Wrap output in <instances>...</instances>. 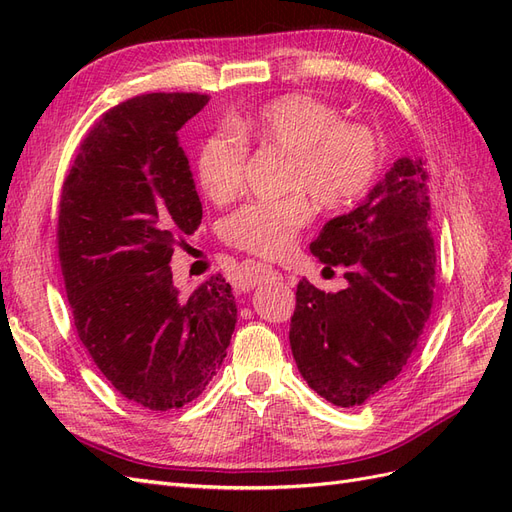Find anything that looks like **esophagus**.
Returning a JSON list of instances; mask_svg holds the SVG:
<instances>
[{"instance_id":"obj_1","label":"esophagus","mask_w":512,"mask_h":512,"mask_svg":"<svg viewBox=\"0 0 512 512\" xmlns=\"http://www.w3.org/2000/svg\"><path fill=\"white\" fill-rule=\"evenodd\" d=\"M277 280H282V273L280 271H275L271 267H262L256 273V277H254V286L262 284V282H277Z\"/></svg>"}]
</instances>
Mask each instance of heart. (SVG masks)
Returning <instances> with one entry per match:
<instances>
[{"label": "heart", "mask_w": 512, "mask_h": 512, "mask_svg": "<svg viewBox=\"0 0 512 512\" xmlns=\"http://www.w3.org/2000/svg\"><path fill=\"white\" fill-rule=\"evenodd\" d=\"M258 143L288 156L282 200L252 203L232 213L224 239L262 258L284 256L299 230L312 220V200L337 211L356 203L374 183L380 143L363 123L342 121L335 106L312 96L288 94L235 117L230 132L209 134L196 153V179L213 203H230L243 188L247 149Z\"/></svg>", "instance_id": "heart-1"}]
</instances>
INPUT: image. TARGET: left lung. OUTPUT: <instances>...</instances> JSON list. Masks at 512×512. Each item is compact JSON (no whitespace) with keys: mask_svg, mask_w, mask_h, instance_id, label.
I'll use <instances>...</instances> for the list:
<instances>
[{"mask_svg":"<svg viewBox=\"0 0 512 512\" xmlns=\"http://www.w3.org/2000/svg\"><path fill=\"white\" fill-rule=\"evenodd\" d=\"M427 179L421 158L397 160L363 205L309 245L322 265L346 267L348 288L331 294L301 280L288 337L305 382L335 406H361L395 380L429 320L436 245Z\"/></svg>","mask_w":512,"mask_h":512,"instance_id":"8db88e82","label":"left lung"}]
</instances>
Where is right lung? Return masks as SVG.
I'll return each mask as SVG.
<instances>
[{
    "label": "right lung",
    "instance_id": "obj_1",
    "mask_svg": "<svg viewBox=\"0 0 512 512\" xmlns=\"http://www.w3.org/2000/svg\"><path fill=\"white\" fill-rule=\"evenodd\" d=\"M207 102L162 91L108 108L59 198V265L76 333L123 397L158 412L205 391L237 324L220 273L181 297L168 265L203 220L177 132Z\"/></svg>",
    "mask_w": 512,
    "mask_h": 512
}]
</instances>
